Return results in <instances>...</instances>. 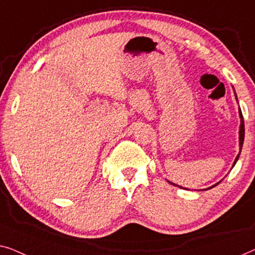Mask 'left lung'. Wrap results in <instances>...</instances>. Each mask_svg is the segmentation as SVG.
<instances>
[{"label":"left lung","mask_w":255,"mask_h":255,"mask_svg":"<svg viewBox=\"0 0 255 255\" xmlns=\"http://www.w3.org/2000/svg\"><path fill=\"white\" fill-rule=\"evenodd\" d=\"M239 116H240V129H239V145H240V151H242V148H243V143H244V137H245V126H244V118H243V114H242V111H240V109H239ZM240 151H239V153H238V156L236 157V159H235V163H234V165H232V167L235 166L236 165V163H237V160H238V158H239V155H240ZM170 182V181H168ZM171 185H174V184H172V182H170ZM217 185V184H216ZM216 185H214L213 187H215V186ZM174 186H178V185H174ZM179 187V186H178ZM213 187H210V188H213ZM180 188H182V187H180Z\"/></svg>","instance_id":"1"}]
</instances>
